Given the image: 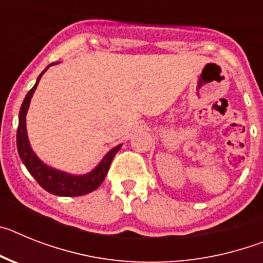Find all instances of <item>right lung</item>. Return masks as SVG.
<instances>
[{"mask_svg":"<svg viewBox=\"0 0 263 263\" xmlns=\"http://www.w3.org/2000/svg\"><path fill=\"white\" fill-rule=\"evenodd\" d=\"M46 69L39 75L35 85L27 92L26 97H25L22 105H21L20 122H18L17 129L18 154H20L21 159L25 163L26 168L29 170V173L39 183V185L45 188L46 191H48L50 194L58 195V196H81V195H87L97 190L100 184L104 182V179H105L106 174H108L109 167H110L111 160H113L115 155L117 154V152L121 148V145L111 148L110 152L104 157V159L100 162L99 166L92 173L87 174V175H69V174L58 171V170L52 168V167L46 166L43 162H41V159L34 154V152L30 147L29 139H27L26 113L27 109H29L32 93H34V90H35L36 85H38L39 80H41L42 75L46 72Z\"/></svg>","mask_w":263,"mask_h":263,"instance_id":"1","label":"right lung"}]
</instances>
